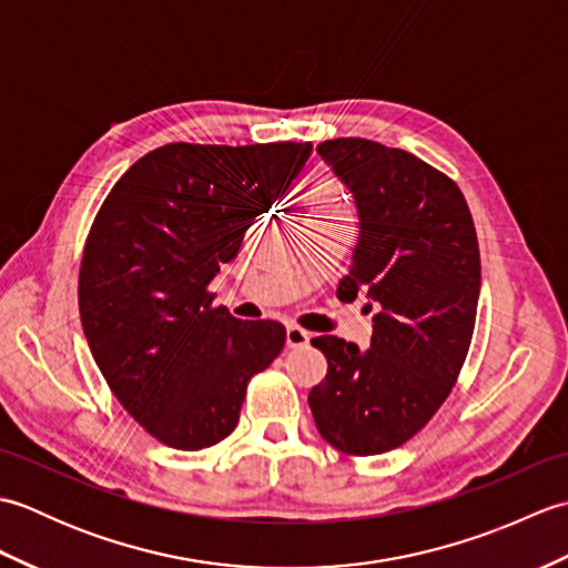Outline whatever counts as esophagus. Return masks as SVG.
Returning <instances> with one entry per match:
<instances>
[{
	"label": "esophagus",
	"mask_w": 568,
	"mask_h": 568,
	"mask_svg": "<svg viewBox=\"0 0 568 568\" xmlns=\"http://www.w3.org/2000/svg\"><path fill=\"white\" fill-rule=\"evenodd\" d=\"M310 342V332H305L303 327H297V324H291L285 332V344L291 348H300V346H307Z\"/></svg>",
	"instance_id": "1"
}]
</instances>
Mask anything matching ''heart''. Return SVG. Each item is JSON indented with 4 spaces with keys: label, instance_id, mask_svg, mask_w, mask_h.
<instances>
[{
    "label": "heart",
    "instance_id": "1",
    "mask_svg": "<svg viewBox=\"0 0 568 568\" xmlns=\"http://www.w3.org/2000/svg\"><path fill=\"white\" fill-rule=\"evenodd\" d=\"M346 210L342 187L334 180H320L305 195V214H336Z\"/></svg>",
    "mask_w": 568,
    "mask_h": 568
}]
</instances>
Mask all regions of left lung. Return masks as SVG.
Returning <instances> with one entry per match:
<instances>
[{"mask_svg": "<svg viewBox=\"0 0 568 568\" xmlns=\"http://www.w3.org/2000/svg\"><path fill=\"white\" fill-rule=\"evenodd\" d=\"M322 161L352 192L358 244L339 283L378 312L371 346L315 336L327 378L310 390L320 434L354 456L390 452L427 425L462 371L480 295V253L454 180L368 139H332Z\"/></svg>", "mask_w": 568, "mask_h": 568, "instance_id": "left-lung-1", "label": "left lung"}]
</instances>
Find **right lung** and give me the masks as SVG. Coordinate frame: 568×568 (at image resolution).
I'll list each match as a JSON object with an SVG mask.
<instances>
[{"label":"right lung","instance_id":"1","mask_svg":"<svg viewBox=\"0 0 568 568\" xmlns=\"http://www.w3.org/2000/svg\"><path fill=\"white\" fill-rule=\"evenodd\" d=\"M312 143H168L116 180L90 229L78 303L94 364L151 437L200 452L234 432L248 381L283 352L281 322L212 307L220 265L291 190Z\"/></svg>","mask_w":568,"mask_h":568}]
</instances>
